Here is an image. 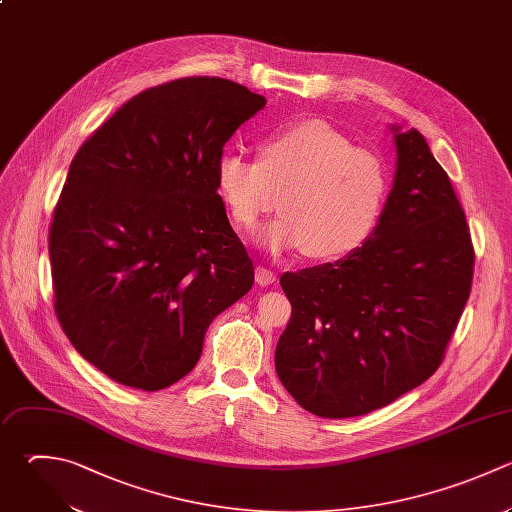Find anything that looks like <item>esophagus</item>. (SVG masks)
I'll use <instances>...</instances> for the list:
<instances>
[{
  "instance_id": "34e87169",
  "label": "esophagus",
  "mask_w": 512,
  "mask_h": 512,
  "mask_svg": "<svg viewBox=\"0 0 512 512\" xmlns=\"http://www.w3.org/2000/svg\"><path fill=\"white\" fill-rule=\"evenodd\" d=\"M256 282L260 286H270L276 282V274L264 266H256Z\"/></svg>"
}]
</instances>
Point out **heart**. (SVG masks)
Masks as SVG:
<instances>
[{"label":"heart","instance_id":"heart-1","mask_svg":"<svg viewBox=\"0 0 512 512\" xmlns=\"http://www.w3.org/2000/svg\"><path fill=\"white\" fill-rule=\"evenodd\" d=\"M214 178L236 228L256 230L280 204L284 214L264 228L260 244L320 262L348 258L374 236L392 188L380 156L322 120L270 132L258 160L222 154Z\"/></svg>","mask_w":512,"mask_h":512}]
</instances>
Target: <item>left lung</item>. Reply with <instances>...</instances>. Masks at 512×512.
<instances>
[{"instance_id": "left-lung-1", "label": "left lung", "mask_w": 512, "mask_h": 512, "mask_svg": "<svg viewBox=\"0 0 512 512\" xmlns=\"http://www.w3.org/2000/svg\"><path fill=\"white\" fill-rule=\"evenodd\" d=\"M396 172L374 236L352 256L286 272L292 316L276 372L322 418L368 414L428 380L470 294L474 250L424 136L392 126Z\"/></svg>"}]
</instances>
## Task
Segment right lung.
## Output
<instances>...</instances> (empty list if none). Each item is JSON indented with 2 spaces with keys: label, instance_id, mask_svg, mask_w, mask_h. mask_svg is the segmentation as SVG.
<instances>
[{
  "label": "right lung",
  "instance_id": "add662e5",
  "mask_svg": "<svg viewBox=\"0 0 512 512\" xmlns=\"http://www.w3.org/2000/svg\"><path fill=\"white\" fill-rule=\"evenodd\" d=\"M266 98L182 78L126 102L72 160L50 228L58 320L112 380L162 390L200 360L212 320L254 284L214 168Z\"/></svg>",
  "mask_w": 512,
  "mask_h": 512
}]
</instances>
